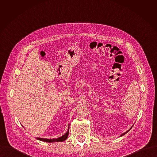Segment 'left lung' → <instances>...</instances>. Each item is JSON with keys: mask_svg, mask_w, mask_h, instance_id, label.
Masks as SVG:
<instances>
[{"mask_svg": "<svg viewBox=\"0 0 157 157\" xmlns=\"http://www.w3.org/2000/svg\"><path fill=\"white\" fill-rule=\"evenodd\" d=\"M130 129H129V130H130ZM129 130H128V131H127V132H124V133H123V134L121 135V136H123V135H124L126 134V133H127V132H128V131H129Z\"/></svg>", "mask_w": 157, "mask_h": 157, "instance_id": "obj_1", "label": "left lung"}]
</instances>
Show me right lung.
<instances>
[{
	"mask_svg": "<svg viewBox=\"0 0 157 157\" xmlns=\"http://www.w3.org/2000/svg\"><path fill=\"white\" fill-rule=\"evenodd\" d=\"M69 134V129L67 131V132L65 135H63V136L58 138H53V139H46V138H36L37 140H40V141H43L45 142H48V143H52V142H58V141H63L65 140H67V138Z\"/></svg>",
	"mask_w": 157,
	"mask_h": 157,
	"instance_id": "obj_1",
	"label": "right lung"
}]
</instances>
